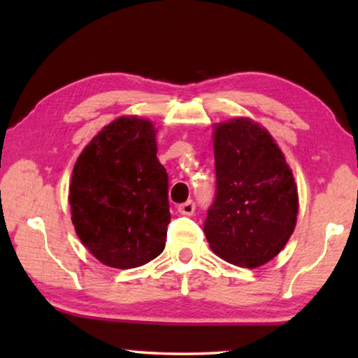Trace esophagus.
<instances>
[{
	"label": "esophagus",
	"mask_w": 358,
	"mask_h": 358,
	"mask_svg": "<svg viewBox=\"0 0 358 358\" xmlns=\"http://www.w3.org/2000/svg\"><path fill=\"white\" fill-rule=\"evenodd\" d=\"M194 210H196V203H194L192 201H187L185 203L178 205V211L185 216H191L194 213Z\"/></svg>",
	"instance_id": "esophagus-1"
}]
</instances>
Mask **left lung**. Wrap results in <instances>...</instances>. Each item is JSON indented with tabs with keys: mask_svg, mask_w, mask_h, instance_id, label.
Listing matches in <instances>:
<instances>
[{
	"mask_svg": "<svg viewBox=\"0 0 358 358\" xmlns=\"http://www.w3.org/2000/svg\"><path fill=\"white\" fill-rule=\"evenodd\" d=\"M216 196L203 224L211 251L256 268L292 235L299 194L292 171L270 132L250 118L215 126Z\"/></svg>",
	"mask_w": 358,
	"mask_h": 358,
	"instance_id": "left-lung-1",
	"label": "left lung"
}]
</instances>
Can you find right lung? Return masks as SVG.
Segmentation results:
<instances>
[{"label": "right lung", "mask_w": 358, "mask_h": 358, "mask_svg": "<svg viewBox=\"0 0 358 358\" xmlns=\"http://www.w3.org/2000/svg\"><path fill=\"white\" fill-rule=\"evenodd\" d=\"M150 120L120 117L77 157L69 185L72 224L104 265L134 268L164 251L169 177Z\"/></svg>", "instance_id": "1"}]
</instances>
